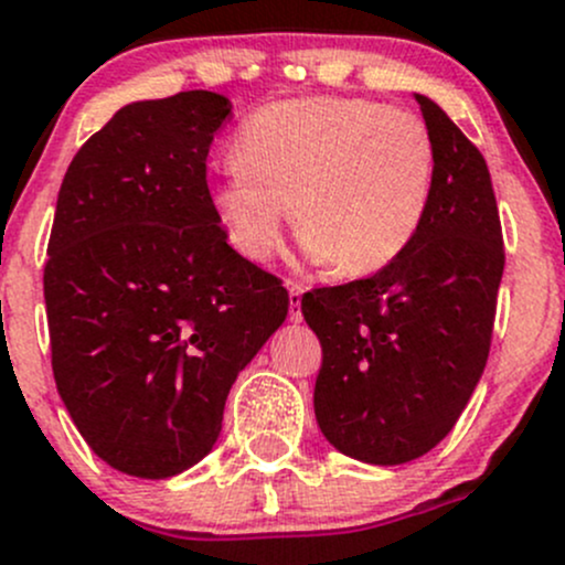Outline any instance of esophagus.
Listing matches in <instances>:
<instances>
[{
  "label": "esophagus",
  "mask_w": 565,
  "mask_h": 565,
  "mask_svg": "<svg viewBox=\"0 0 565 565\" xmlns=\"http://www.w3.org/2000/svg\"><path fill=\"white\" fill-rule=\"evenodd\" d=\"M301 296H305V288H301L299 282H288L290 321H301Z\"/></svg>",
  "instance_id": "obj_1"
}]
</instances>
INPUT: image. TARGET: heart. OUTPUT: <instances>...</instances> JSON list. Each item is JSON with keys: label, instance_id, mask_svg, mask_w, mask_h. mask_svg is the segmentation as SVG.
<instances>
[{"label": "heart", "instance_id": "heart-1", "mask_svg": "<svg viewBox=\"0 0 565 565\" xmlns=\"http://www.w3.org/2000/svg\"><path fill=\"white\" fill-rule=\"evenodd\" d=\"M435 184V141L416 114L359 97L255 110L223 162L214 209L249 260H266L294 214L307 258L337 277L383 269L416 239Z\"/></svg>", "mask_w": 565, "mask_h": 565}]
</instances>
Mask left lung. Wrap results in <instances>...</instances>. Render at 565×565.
Instances as JSON below:
<instances>
[{"label": "left lung", "instance_id": "8db88e82", "mask_svg": "<svg viewBox=\"0 0 565 565\" xmlns=\"http://www.w3.org/2000/svg\"><path fill=\"white\" fill-rule=\"evenodd\" d=\"M416 103L435 141L416 239L375 275L301 296L323 351L318 427L372 465L411 462L451 433L490 356L505 264L484 157L429 97Z\"/></svg>", "mask_w": 565, "mask_h": 565}]
</instances>
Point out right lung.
Instances as JSON below:
<instances>
[{
    "mask_svg": "<svg viewBox=\"0 0 565 565\" xmlns=\"http://www.w3.org/2000/svg\"><path fill=\"white\" fill-rule=\"evenodd\" d=\"M231 103L116 110L70 162L43 269L60 397L103 462L168 479L212 451L239 370L280 329V277L228 244L206 157Z\"/></svg>",
    "mask_w": 565,
    "mask_h": 565,
    "instance_id": "1",
    "label": "right lung"
}]
</instances>
